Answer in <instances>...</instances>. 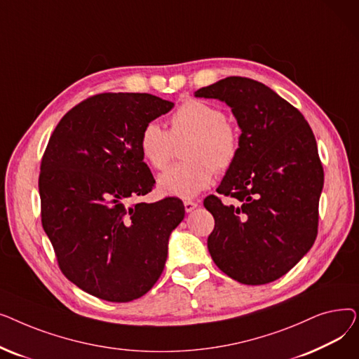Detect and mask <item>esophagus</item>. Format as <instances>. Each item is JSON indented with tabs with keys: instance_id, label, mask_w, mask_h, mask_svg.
<instances>
[{
	"instance_id": "34e87169",
	"label": "esophagus",
	"mask_w": 359,
	"mask_h": 359,
	"mask_svg": "<svg viewBox=\"0 0 359 359\" xmlns=\"http://www.w3.org/2000/svg\"><path fill=\"white\" fill-rule=\"evenodd\" d=\"M183 205H184L186 212H192V211L196 208V206H198V203L194 202V201H184Z\"/></svg>"
}]
</instances>
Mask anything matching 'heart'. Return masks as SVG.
<instances>
[{"mask_svg":"<svg viewBox=\"0 0 359 359\" xmlns=\"http://www.w3.org/2000/svg\"><path fill=\"white\" fill-rule=\"evenodd\" d=\"M189 138L182 156L184 163L167 168L158 177V189L164 195L194 198L206 189L217 173H225L236 163L241 135L227 119V113L217 104L189 99L179 106L170 119L167 132L156 122L147 123L138 138L142 160L161 170L173 153V142Z\"/></svg>","mask_w":359,"mask_h":359,"instance_id":"obj_1","label":"heart"}]
</instances>
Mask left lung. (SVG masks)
Returning <instances> with one entry per match:
<instances>
[{
  "label": "left lung",
  "mask_w": 359,
  "mask_h": 359,
  "mask_svg": "<svg viewBox=\"0 0 359 359\" xmlns=\"http://www.w3.org/2000/svg\"><path fill=\"white\" fill-rule=\"evenodd\" d=\"M195 96L227 103L241 128L240 153L203 201L214 219L208 250L234 280L262 285L291 271L313 246L325 173L303 113L268 86L227 77Z\"/></svg>",
  "instance_id": "1"
}]
</instances>
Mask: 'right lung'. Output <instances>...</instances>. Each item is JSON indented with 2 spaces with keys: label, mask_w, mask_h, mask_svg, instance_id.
Listing matches in <instances>:
<instances>
[{
  "label": "right lung",
  "mask_w": 359,
  "mask_h": 359,
  "mask_svg": "<svg viewBox=\"0 0 359 359\" xmlns=\"http://www.w3.org/2000/svg\"><path fill=\"white\" fill-rule=\"evenodd\" d=\"M175 104L148 93H100L67 111L41 161L42 227L61 272L113 303L147 294L184 217L179 198L129 203L154 189L138 138Z\"/></svg>",
  "instance_id": "1"
}]
</instances>
